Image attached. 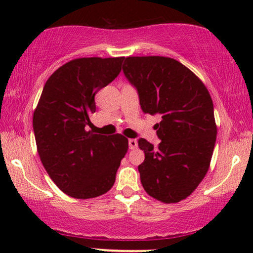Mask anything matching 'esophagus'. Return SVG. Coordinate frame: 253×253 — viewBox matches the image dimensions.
Listing matches in <instances>:
<instances>
[{
	"mask_svg": "<svg viewBox=\"0 0 253 253\" xmlns=\"http://www.w3.org/2000/svg\"><path fill=\"white\" fill-rule=\"evenodd\" d=\"M128 145H129V149L130 150H135L136 147H138V143H136L135 139H129Z\"/></svg>",
	"mask_w": 253,
	"mask_h": 253,
	"instance_id": "obj_1",
	"label": "esophagus"
}]
</instances>
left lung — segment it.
Wrapping results in <instances>:
<instances>
[{
    "instance_id": "obj_1",
    "label": "left lung",
    "mask_w": 253,
    "mask_h": 253,
    "mask_svg": "<svg viewBox=\"0 0 253 253\" xmlns=\"http://www.w3.org/2000/svg\"><path fill=\"white\" fill-rule=\"evenodd\" d=\"M125 76L138 90L141 109L161 114L155 147L140 138L145 161L138 167L145 191L164 203L187 199L210 169L216 140L213 101L202 81L169 57H127Z\"/></svg>"
}]
</instances>
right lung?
<instances>
[{
    "mask_svg": "<svg viewBox=\"0 0 253 253\" xmlns=\"http://www.w3.org/2000/svg\"><path fill=\"white\" fill-rule=\"evenodd\" d=\"M124 57L77 58L57 69L43 85L33 114L40 161L63 193L75 199L106 194L128 150L123 134L86 130L95 95L120 74Z\"/></svg>",
    "mask_w": 253,
    "mask_h": 253,
    "instance_id": "right-lung-1",
    "label": "right lung"
}]
</instances>
